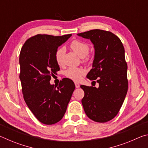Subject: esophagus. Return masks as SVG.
Instances as JSON below:
<instances>
[{
    "label": "esophagus",
    "instance_id": "34e87169",
    "mask_svg": "<svg viewBox=\"0 0 148 148\" xmlns=\"http://www.w3.org/2000/svg\"><path fill=\"white\" fill-rule=\"evenodd\" d=\"M75 86H76V88H78V87H79V84L77 83V82H75Z\"/></svg>",
    "mask_w": 148,
    "mask_h": 148
}]
</instances>
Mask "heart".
Returning a JSON list of instances; mask_svg holds the SVG:
<instances>
[{
  "label": "heart",
  "mask_w": 148,
  "mask_h": 148,
  "mask_svg": "<svg viewBox=\"0 0 148 148\" xmlns=\"http://www.w3.org/2000/svg\"><path fill=\"white\" fill-rule=\"evenodd\" d=\"M71 49L78 55L79 57H86L89 51V45L84 41L79 40H74L70 44ZM65 49L63 47H59L57 50L55 54L56 61L58 64H61L62 59L64 55ZM86 71L81 67H71L64 72V75L68 78L74 80V81H79L82 77L86 74Z\"/></svg>",
  "instance_id": "heart-1"
}]
</instances>
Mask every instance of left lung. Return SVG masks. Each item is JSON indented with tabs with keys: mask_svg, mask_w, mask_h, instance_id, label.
<instances>
[{
	"mask_svg": "<svg viewBox=\"0 0 148 148\" xmlns=\"http://www.w3.org/2000/svg\"><path fill=\"white\" fill-rule=\"evenodd\" d=\"M89 39L95 47L92 68L87 75L96 79L98 88L84 85L82 100L87 116L92 121L105 123L114 118L123 103L128 90L127 64L122 42L114 33L101 29L77 34Z\"/></svg>",
	"mask_w": 148,
	"mask_h": 148,
	"instance_id": "obj_1",
	"label": "left lung"
}]
</instances>
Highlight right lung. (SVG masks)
<instances>
[{
	"label": "right lung",
	"instance_id": "1",
	"mask_svg": "<svg viewBox=\"0 0 148 148\" xmlns=\"http://www.w3.org/2000/svg\"><path fill=\"white\" fill-rule=\"evenodd\" d=\"M71 36L36 34L25 42L20 51L23 98L32 113L44 124H55L63 117L75 89L74 82L69 78L61 80L59 86L49 83L60 70L56 52Z\"/></svg>",
	"mask_w": 148,
	"mask_h": 148
}]
</instances>
